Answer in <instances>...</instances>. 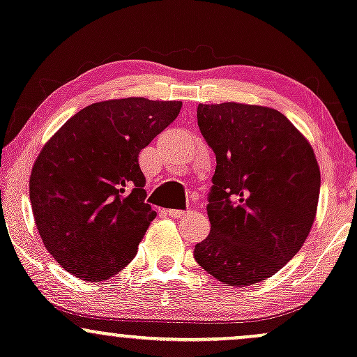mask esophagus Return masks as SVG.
<instances>
[{"mask_svg": "<svg viewBox=\"0 0 357 357\" xmlns=\"http://www.w3.org/2000/svg\"><path fill=\"white\" fill-rule=\"evenodd\" d=\"M167 214L170 215L172 219H185V218H189L190 211H177V209H170V211H167Z\"/></svg>", "mask_w": 357, "mask_h": 357, "instance_id": "34e87169", "label": "esophagus"}]
</instances>
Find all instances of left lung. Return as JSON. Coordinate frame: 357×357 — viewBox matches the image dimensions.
Here are the masks:
<instances>
[{
    "instance_id": "left-lung-1",
    "label": "left lung",
    "mask_w": 357,
    "mask_h": 357,
    "mask_svg": "<svg viewBox=\"0 0 357 357\" xmlns=\"http://www.w3.org/2000/svg\"><path fill=\"white\" fill-rule=\"evenodd\" d=\"M197 123L218 165L207 197L211 232L194 258L226 285H253L282 270L307 239L320 192L317 160L271 107L199 104Z\"/></svg>"
}]
</instances>
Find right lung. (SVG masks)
I'll return each instance as SVG.
<instances>
[{
	"label": "right lung",
	"instance_id": "right-lung-1",
	"mask_svg": "<svg viewBox=\"0 0 357 357\" xmlns=\"http://www.w3.org/2000/svg\"><path fill=\"white\" fill-rule=\"evenodd\" d=\"M180 101L145 98L94 102L40 151L30 202L55 261L86 282L121 271L157 212L145 202L138 155L180 113Z\"/></svg>",
	"mask_w": 357,
	"mask_h": 357
}]
</instances>
